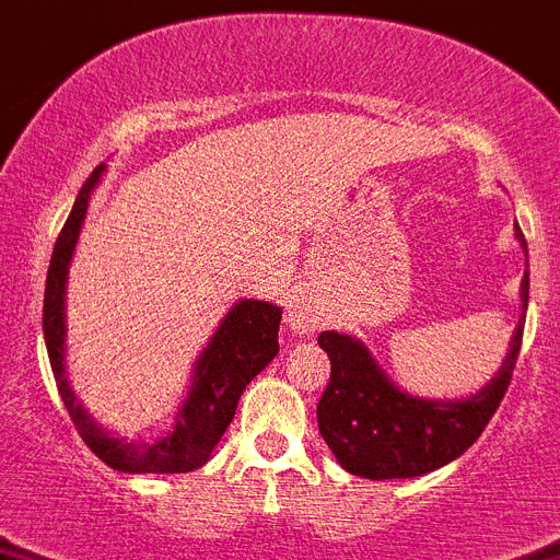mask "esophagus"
<instances>
[{"instance_id": "1", "label": "esophagus", "mask_w": 560, "mask_h": 560, "mask_svg": "<svg viewBox=\"0 0 560 560\" xmlns=\"http://www.w3.org/2000/svg\"><path fill=\"white\" fill-rule=\"evenodd\" d=\"M287 324L295 335H315V329L320 326V312L306 295H292L290 310H287Z\"/></svg>"}]
</instances>
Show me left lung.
Listing matches in <instances>:
<instances>
[{
	"instance_id": "obj_1",
	"label": "left lung",
	"mask_w": 560,
	"mask_h": 560,
	"mask_svg": "<svg viewBox=\"0 0 560 560\" xmlns=\"http://www.w3.org/2000/svg\"><path fill=\"white\" fill-rule=\"evenodd\" d=\"M516 240L527 254L522 229ZM522 317L511 349L491 382L463 399H424L401 390L382 371L362 340L342 331L317 337L331 360V376L317 401V430L349 475L368 480H405L430 475L460 457L480 438L500 407L522 349L530 273L522 279Z\"/></svg>"
}]
</instances>
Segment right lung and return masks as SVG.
Masks as SVG:
<instances>
[{"label": "right lung", "instance_id": "right-lung-1", "mask_svg": "<svg viewBox=\"0 0 560 560\" xmlns=\"http://www.w3.org/2000/svg\"><path fill=\"white\" fill-rule=\"evenodd\" d=\"M105 164H100L80 189L67 225L60 229L44 292V340L55 382L80 438L105 466L128 475H184L195 471L211 457L223 432L234 418L240 396L259 371L279 354L281 306L270 301H236L218 331L209 337L192 365V385L175 412V424L150 441H128L94 421V416L74 396L67 376V281L80 229L89 214L94 189L100 186Z\"/></svg>", "mask_w": 560, "mask_h": 560}]
</instances>
